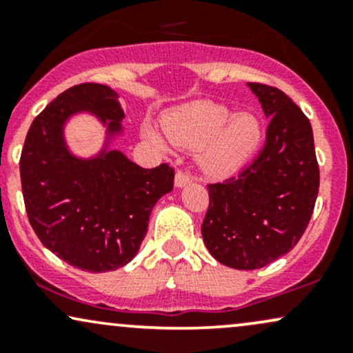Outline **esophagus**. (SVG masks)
Instances as JSON below:
<instances>
[{
	"label": "esophagus",
	"mask_w": 353,
	"mask_h": 353,
	"mask_svg": "<svg viewBox=\"0 0 353 353\" xmlns=\"http://www.w3.org/2000/svg\"><path fill=\"white\" fill-rule=\"evenodd\" d=\"M190 182H192V177H190L188 172H182V171L177 172L176 179H174V184H176V188H185V185L190 184Z\"/></svg>",
	"instance_id": "34e87169"
}]
</instances>
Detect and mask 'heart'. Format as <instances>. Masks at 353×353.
Listing matches in <instances>:
<instances>
[{
    "instance_id": "b5f03b06",
    "label": "heart",
    "mask_w": 353,
    "mask_h": 353,
    "mask_svg": "<svg viewBox=\"0 0 353 353\" xmlns=\"http://www.w3.org/2000/svg\"><path fill=\"white\" fill-rule=\"evenodd\" d=\"M168 139L182 149H196L201 171L229 177L254 159L264 141V123L255 112H234L212 101H194L174 108L163 119ZM145 141L164 148V139L145 125Z\"/></svg>"
}]
</instances>
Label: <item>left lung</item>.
<instances>
[{
	"label": "left lung",
	"instance_id": "obj_1",
	"mask_svg": "<svg viewBox=\"0 0 353 353\" xmlns=\"http://www.w3.org/2000/svg\"><path fill=\"white\" fill-rule=\"evenodd\" d=\"M267 119L265 145L241 176L209 185L202 239L221 264L261 269L292 250L319 194L314 132L281 89L249 83Z\"/></svg>",
	"mask_w": 353,
	"mask_h": 353
}]
</instances>
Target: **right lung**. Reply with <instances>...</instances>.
<instances>
[{"label":"right lung","instance_id":"1","mask_svg":"<svg viewBox=\"0 0 353 353\" xmlns=\"http://www.w3.org/2000/svg\"><path fill=\"white\" fill-rule=\"evenodd\" d=\"M91 115L105 129L98 153L79 157L65 125ZM119 94L104 84H78L51 101L31 124L19 161L24 205L36 236L64 262L109 272L131 262L148 234L156 202L171 192L168 164L144 169L112 143L124 134Z\"/></svg>","mask_w":353,"mask_h":353}]
</instances>
